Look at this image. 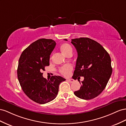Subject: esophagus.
Listing matches in <instances>:
<instances>
[{
  "label": "esophagus",
  "instance_id": "34e87169",
  "mask_svg": "<svg viewBox=\"0 0 126 126\" xmlns=\"http://www.w3.org/2000/svg\"><path fill=\"white\" fill-rule=\"evenodd\" d=\"M69 82H71V83H72V82H74V80L73 79H67V80Z\"/></svg>",
  "mask_w": 126,
  "mask_h": 126
}]
</instances>
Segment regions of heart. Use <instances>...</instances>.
Returning <instances> with one entry per match:
<instances>
[{"label":"heart","mask_w":126,"mask_h":126,"mask_svg":"<svg viewBox=\"0 0 126 126\" xmlns=\"http://www.w3.org/2000/svg\"><path fill=\"white\" fill-rule=\"evenodd\" d=\"M60 49L64 55L68 56L70 54H72V48L71 45L67 43H64L60 46ZM73 69V67L70 64L64 65L59 69L60 72L64 76H68Z\"/></svg>","instance_id":"b5f03b06"}]
</instances>
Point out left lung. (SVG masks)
<instances>
[{
	"instance_id": "1",
	"label": "left lung",
	"mask_w": 126,
	"mask_h": 126,
	"mask_svg": "<svg viewBox=\"0 0 126 126\" xmlns=\"http://www.w3.org/2000/svg\"><path fill=\"white\" fill-rule=\"evenodd\" d=\"M71 43L78 52L72 78L84 77L80 90L74 94L84 100L94 98L105 89L112 74L110 56L101 44L89 38L72 39Z\"/></svg>"
}]
</instances>
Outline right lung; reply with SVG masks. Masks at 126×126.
Segmentation results:
<instances>
[{
  "label": "right lung",
  "mask_w": 126,
  "mask_h": 126,
  "mask_svg": "<svg viewBox=\"0 0 126 126\" xmlns=\"http://www.w3.org/2000/svg\"><path fill=\"white\" fill-rule=\"evenodd\" d=\"M55 45L53 39H39L24 50L19 59L17 77L21 89L28 98L39 104L54 99L60 83L65 80L56 75L48 80L43 77L42 72L49 65L50 55Z\"/></svg>",
  "instance_id": "add662e5"
}]
</instances>
